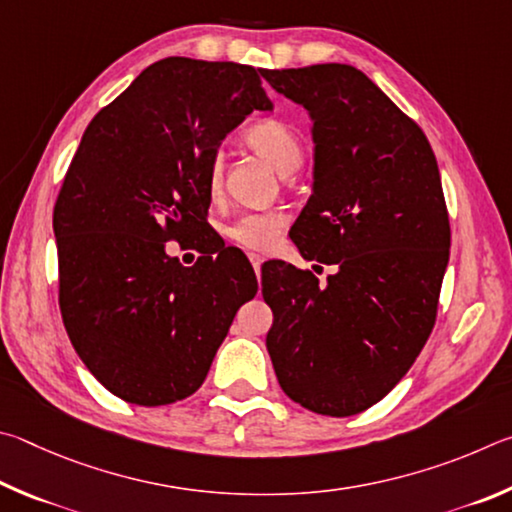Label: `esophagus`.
I'll use <instances>...</instances> for the list:
<instances>
[{"instance_id":"esophagus-1","label":"esophagus","mask_w":512,"mask_h":512,"mask_svg":"<svg viewBox=\"0 0 512 512\" xmlns=\"http://www.w3.org/2000/svg\"><path fill=\"white\" fill-rule=\"evenodd\" d=\"M249 261H251V267H254L256 276H261V265H263V258L258 254H249Z\"/></svg>"}]
</instances>
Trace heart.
<instances>
[{"label": "heart", "instance_id": "1", "mask_svg": "<svg viewBox=\"0 0 512 512\" xmlns=\"http://www.w3.org/2000/svg\"><path fill=\"white\" fill-rule=\"evenodd\" d=\"M247 146L256 150L263 159L279 170V173L288 175L297 170L303 159V143L299 132L294 125L281 119H263L249 125L242 134ZM222 188V159L215 155L206 170V191L211 197H218ZM285 229V215L276 211L267 213H245L233 220L224 233L227 238L236 242V245L251 249V251H265L270 249L276 240H279L281 231Z\"/></svg>", "mask_w": 512, "mask_h": 512}]
</instances>
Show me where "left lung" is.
Instances as JSON below:
<instances>
[{"label":"left lung","mask_w":512,"mask_h":512,"mask_svg":"<svg viewBox=\"0 0 512 512\" xmlns=\"http://www.w3.org/2000/svg\"><path fill=\"white\" fill-rule=\"evenodd\" d=\"M312 121V195L290 238L335 265L326 285L263 265L267 333L281 389L342 418L382 400L423 351L450 261L441 173L423 130L351 65L263 69Z\"/></svg>","instance_id":"1"}]
</instances>
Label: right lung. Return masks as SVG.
<instances>
[{"instance_id":"right-lung-1","label":"right lung","mask_w":512,"mask_h":512,"mask_svg":"<svg viewBox=\"0 0 512 512\" xmlns=\"http://www.w3.org/2000/svg\"><path fill=\"white\" fill-rule=\"evenodd\" d=\"M272 107L254 67L166 58L87 125L53 209L60 310L80 360L121 400L195 393L254 299L238 249L202 245L184 267L166 242L204 236L211 159L247 114Z\"/></svg>"}]
</instances>
